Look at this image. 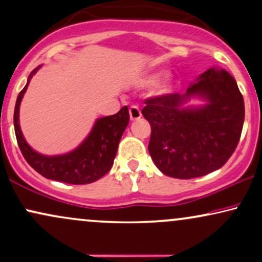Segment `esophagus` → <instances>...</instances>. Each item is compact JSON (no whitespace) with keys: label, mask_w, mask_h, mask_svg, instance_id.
<instances>
[{"label":"esophagus","mask_w":262,"mask_h":262,"mask_svg":"<svg viewBox=\"0 0 262 262\" xmlns=\"http://www.w3.org/2000/svg\"><path fill=\"white\" fill-rule=\"evenodd\" d=\"M129 116H130L132 121H137L141 117V112H140V108L138 106H130L129 108Z\"/></svg>","instance_id":"esophagus-1"}]
</instances>
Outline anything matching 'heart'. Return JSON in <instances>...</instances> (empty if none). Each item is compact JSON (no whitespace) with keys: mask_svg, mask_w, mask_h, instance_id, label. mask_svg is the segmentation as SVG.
Returning a JSON list of instances; mask_svg holds the SVG:
<instances>
[{"mask_svg":"<svg viewBox=\"0 0 262 262\" xmlns=\"http://www.w3.org/2000/svg\"><path fill=\"white\" fill-rule=\"evenodd\" d=\"M159 76H160V74L150 75V76L146 77L145 81H144V83H145V85H154L156 81H158ZM169 87H170V79L169 77H165L161 82H159L158 90H159V92H166Z\"/></svg>","mask_w":262,"mask_h":262,"instance_id":"obj_1","label":"heart"}]
</instances>
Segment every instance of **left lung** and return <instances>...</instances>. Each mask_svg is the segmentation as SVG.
Here are the masks:
<instances>
[{
	"label": "left lung",
	"instance_id": "obj_1",
	"mask_svg": "<svg viewBox=\"0 0 262 262\" xmlns=\"http://www.w3.org/2000/svg\"><path fill=\"white\" fill-rule=\"evenodd\" d=\"M191 95L207 101L182 108ZM141 114L150 123L149 152L164 175L189 180L221 169L235 151L244 124V98L235 80L219 69L204 71L186 93L145 100Z\"/></svg>",
	"mask_w": 262,
	"mask_h": 262
}]
</instances>
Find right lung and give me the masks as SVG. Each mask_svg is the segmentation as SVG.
I'll use <instances>...</instances> for the list:
<instances>
[{"mask_svg": "<svg viewBox=\"0 0 262 262\" xmlns=\"http://www.w3.org/2000/svg\"><path fill=\"white\" fill-rule=\"evenodd\" d=\"M38 69H34L29 75L28 82L18 95L14 107V132L26 161L41 176L55 181L71 185H86L97 181L113 166L119 140L129 123L128 107L124 106L113 116L97 119L89 137L73 151L58 156L39 154L27 144L19 127L20 101Z\"/></svg>", "mask_w": 262, "mask_h": 262, "instance_id": "1", "label": "right lung"}]
</instances>
